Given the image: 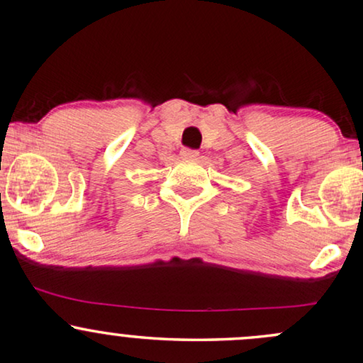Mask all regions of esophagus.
<instances>
[{
  "label": "esophagus",
  "instance_id": "esophagus-1",
  "mask_svg": "<svg viewBox=\"0 0 363 363\" xmlns=\"http://www.w3.org/2000/svg\"><path fill=\"white\" fill-rule=\"evenodd\" d=\"M181 156L186 157V160H196V157L199 156V151L189 150V147H184V150L181 151Z\"/></svg>",
  "mask_w": 363,
  "mask_h": 363
}]
</instances>
